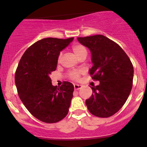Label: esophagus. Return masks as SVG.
<instances>
[{
    "label": "esophagus",
    "mask_w": 147,
    "mask_h": 147,
    "mask_svg": "<svg viewBox=\"0 0 147 147\" xmlns=\"http://www.w3.org/2000/svg\"><path fill=\"white\" fill-rule=\"evenodd\" d=\"M82 87V85L81 84H74V88H75V90H80L81 88Z\"/></svg>",
    "instance_id": "34e87169"
}]
</instances>
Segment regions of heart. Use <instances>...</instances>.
Here are the masks:
<instances>
[{
    "label": "heart",
    "instance_id": "obj_1",
    "mask_svg": "<svg viewBox=\"0 0 147 147\" xmlns=\"http://www.w3.org/2000/svg\"><path fill=\"white\" fill-rule=\"evenodd\" d=\"M72 52L74 53V54L76 55V57H79L80 56H81L82 55L87 54V50H86L85 47L83 46L82 45H80V44H76V45H74L72 47ZM62 54H60L59 55V60L61 58ZM80 72H71L69 76L72 79L75 80H78L80 78Z\"/></svg>",
    "mask_w": 147,
    "mask_h": 147
}]
</instances>
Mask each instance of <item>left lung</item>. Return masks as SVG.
<instances>
[{"label":"left lung","mask_w":147,"mask_h":147,"mask_svg":"<svg viewBox=\"0 0 147 147\" xmlns=\"http://www.w3.org/2000/svg\"><path fill=\"white\" fill-rule=\"evenodd\" d=\"M91 53L92 78L100 82L91 87L92 94L86 100L87 109L99 117H109L127 101L132 88L134 67L119 45L102 35L78 38Z\"/></svg>","instance_id":"left-lung-1"}]
</instances>
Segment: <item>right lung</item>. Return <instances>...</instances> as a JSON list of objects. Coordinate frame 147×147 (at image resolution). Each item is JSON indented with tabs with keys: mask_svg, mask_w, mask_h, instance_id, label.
Listing matches in <instances>:
<instances>
[{
	"mask_svg": "<svg viewBox=\"0 0 147 147\" xmlns=\"http://www.w3.org/2000/svg\"><path fill=\"white\" fill-rule=\"evenodd\" d=\"M73 39L47 38L35 42L23 55L16 69L19 97L31 115L43 122H57L69 111L73 84L64 82L57 88L50 75L56 69L60 52Z\"/></svg>",
	"mask_w": 147,
	"mask_h": 147,
	"instance_id": "obj_1",
	"label": "right lung"
}]
</instances>
